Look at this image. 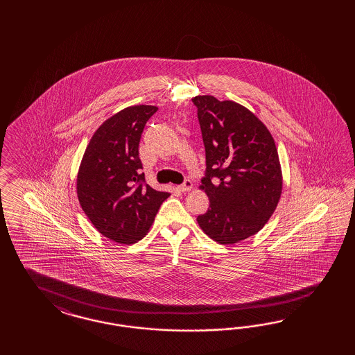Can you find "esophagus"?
I'll use <instances>...</instances> for the list:
<instances>
[{
    "label": "esophagus",
    "instance_id": "34e87169",
    "mask_svg": "<svg viewBox=\"0 0 355 355\" xmlns=\"http://www.w3.org/2000/svg\"><path fill=\"white\" fill-rule=\"evenodd\" d=\"M178 189H180V191H182V193H186V191H190L191 189H193V183L190 180H186L184 182L181 184V186H178Z\"/></svg>",
    "mask_w": 355,
    "mask_h": 355
}]
</instances>
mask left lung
I'll return each instance as SVG.
<instances>
[{
	"mask_svg": "<svg viewBox=\"0 0 355 355\" xmlns=\"http://www.w3.org/2000/svg\"><path fill=\"white\" fill-rule=\"evenodd\" d=\"M193 103L207 164L199 189L209 198L208 211L196 220L217 243L233 245L257 234L279 205V153L267 126L248 107L211 95L195 96Z\"/></svg>",
	"mask_w": 355,
	"mask_h": 355,
	"instance_id": "1",
	"label": "left lung"
}]
</instances>
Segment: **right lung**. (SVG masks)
I'll return each instance as SVG.
<instances>
[{"mask_svg": "<svg viewBox=\"0 0 355 355\" xmlns=\"http://www.w3.org/2000/svg\"><path fill=\"white\" fill-rule=\"evenodd\" d=\"M153 105H132L104 121L87 146L76 175L79 205L98 233L121 245L140 241L171 195L144 183L139 141Z\"/></svg>", "mask_w": 355, "mask_h": 355, "instance_id": "right-lung-1", "label": "right lung"}]
</instances>
